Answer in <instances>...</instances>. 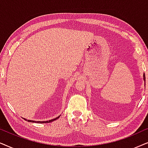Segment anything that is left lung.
<instances>
[{
  "instance_id": "8db88e82",
  "label": "left lung",
  "mask_w": 148,
  "mask_h": 148,
  "mask_svg": "<svg viewBox=\"0 0 148 148\" xmlns=\"http://www.w3.org/2000/svg\"><path fill=\"white\" fill-rule=\"evenodd\" d=\"M143 80H144V81H145V74H143Z\"/></svg>"
}]
</instances>
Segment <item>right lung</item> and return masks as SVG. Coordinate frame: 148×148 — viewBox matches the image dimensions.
<instances>
[{
	"label": "right lung",
	"mask_w": 148,
	"mask_h": 148,
	"mask_svg": "<svg viewBox=\"0 0 148 148\" xmlns=\"http://www.w3.org/2000/svg\"><path fill=\"white\" fill-rule=\"evenodd\" d=\"M60 116L57 117V118H56V119H54L50 120V121H30V120H27H27L25 119H24V120H25V121H28V122H31V123H51V122H53V121H56V120L59 119V118H60Z\"/></svg>",
	"instance_id": "add662e5"
}]
</instances>
